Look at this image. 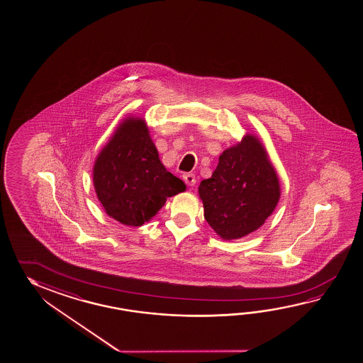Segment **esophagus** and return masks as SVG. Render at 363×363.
I'll list each match as a JSON object with an SVG mask.
<instances>
[{"mask_svg": "<svg viewBox=\"0 0 363 363\" xmlns=\"http://www.w3.org/2000/svg\"><path fill=\"white\" fill-rule=\"evenodd\" d=\"M183 179H184L185 184L189 185V186L196 184V177L193 174H184Z\"/></svg>", "mask_w": 363, "mask_h": 363, "instance_id": "obj_1", "label": "esophagus"}]
</instances>
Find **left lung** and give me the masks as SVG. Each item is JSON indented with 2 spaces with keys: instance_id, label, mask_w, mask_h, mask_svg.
<instances>
[{
  "instance_id": "left-lung-1",
  "label": "left lung",
  "mask_w": 363,
  "mask_h": 363,
  "mask_svg": "<svg viewBox=\"0 0 363 363\" xmlns=\"http://www.w3.org/2000/svg\"><path fill=\"white\" fill-rule=\"evenodd\" d=\"M199 194L208 225L219 238L236 240L266 222L281 192L266 147L247 133L220 155L211 178L201 182Z\"/></svg>"
}]
</instances>
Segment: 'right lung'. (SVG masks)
Listing matches in <instances>:
<instances>
[{
	"label": "right lung",
	"mask_w": 363,
	"mask_h": 363,
	"mask_svg": "<svg viewBox=\"0 0 363 363\" xmlns=\"http://www.w3.org/2000/svg\"><path fill=\"white\" fill-rule=\"evenodd\" d=\"M93 185L105 213L116 222L139 227L186 185L163 166L144 118L128 116L101 149Z\"/></svg>",
	"instance_id": "add662e5"
}]
</instances>
